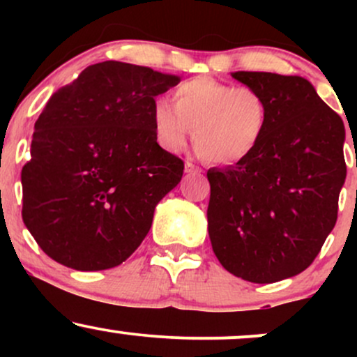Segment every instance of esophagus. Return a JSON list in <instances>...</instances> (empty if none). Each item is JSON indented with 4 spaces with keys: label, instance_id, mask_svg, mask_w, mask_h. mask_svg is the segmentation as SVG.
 Wrapping results in <instances>:
<instances>
[{
    "label": "esophagus",
    "instance_id": "1",
    "mask_svg": "<svg viewBox=\"0 0 357 357\" xmlns=\"http://www.w3.org/2000/svg\"><path fill=\"white\" fill-rule=\"evenodd\" d=\"M184 171H186L188 174H199L202 173V167L192 165L191 161H186L184 162Z\"/></svg>",
    "mask_w": 357,
    "mask_h": 357
}]
</instances>
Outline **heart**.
Masks as SVG:
<instances>
[{"instance_id":"heart-1","label":"heart","mask_w":357,"mask_h":357,"mask_svg":"<svg viewBox=\"0 0 357 357\" xmlns=\"http://www.w3.org/2000/svg\"><path fill=\"white\" fill-rule=\"evenodd\" d=\"M153 105V127L162 149L178 153L192 129L198 153L216 165H238L260 146L268 129V104L255 87L195 77Z\"/></svg>"}]
</instances>
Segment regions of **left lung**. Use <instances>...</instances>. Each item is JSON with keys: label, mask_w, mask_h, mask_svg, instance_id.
I'll use <instances>...</instances> for the list:
<instances>
[{"label": "left lung", "mask_w": 357, "mask_h": 357, "mask_svg": "<svg viewBox=\"0 0 357 357\" xmlns=\"http://www.w3.org/2000/svg\"><path fill=\"white\" fill-rule=\"evenodd\" d=\"M231 77L264 93L268 129L248 159L208 169V233L228 272L272 284L304 272L333 231L346 181V130L302 77Z\"/></svg>", "instance_id": "8db88e82"}]
</instances>
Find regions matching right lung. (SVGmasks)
<instances>
[{
	"label": "right lung",
	"mask_w": 357,
	"mask_h": 357,
	"mask_svg": "<svg viewBox=\"0 0 357 357\" xmlns=\"http://www.w3.org/2000/svg\"><path fill=\"white\" fill-rule=\"evenodd\" d=\"M181 77L149 67L90 65L50 97L22 169V216L38 247L82 272L112 268L151 230L155 204L184 162L158 144L153 105Z\"/></svg>",
	"instance_id": "1"
}]
</instances>
